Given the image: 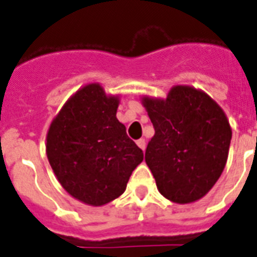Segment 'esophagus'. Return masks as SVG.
Returning <instances> with one entry per match:
<instances>
[{"label": "esophagus", "instance_id": "1", "mask_svg": "<svg viewBox=\"0 0 257 257\" xmlns=\"http://www.w3.org/2000/svg\"><path fill=\"white\" fill-rule=\"evenodd\" d=\"M137 145H139V147L141 148V149H143V150H145V148H147V141H145V140H144V139L137 140Z\"/></svg>", "mask_w": 257, "mask_h": 257}]
</instances>
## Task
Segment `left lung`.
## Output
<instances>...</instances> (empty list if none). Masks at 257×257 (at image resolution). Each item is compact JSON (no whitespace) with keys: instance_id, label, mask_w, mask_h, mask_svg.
Listing matches in <instances>:
<instances>
[{"instance_id":"left-lung-1","label":"left lung","mask_w":257,"mask_h":257,"mask_svg":"<svg viewBox=\"0 0 257 257\" xmlns=\"http://www.w3.org/2000/svg\"><path fill=\"white\" fill-rule=\"evenodd\" d=\"M154 136L145 152L158 191L176 203L201 199L226 166L232 131L218 104L202 91L177 85L166 100L144 97Z\"/></svg>"}]
</instances>
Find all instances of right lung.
<instances>
[{"label": "right lung", "mask_w": 257, "mask_h": 257, "mask_svg": "<svg viewBox=\"0 0 257 257\" xmlns=\"http://www.w3.org/2000/svg\"><path fill=\"white\" fill-rule=\"evenodd\" d=\"M118 99L99 84L79 89L47 133L46 152L56 178L72 197L103 206L120 197L144 160L116 112Z\"/></svg>", "instance_id": "1"}]
</instances>
